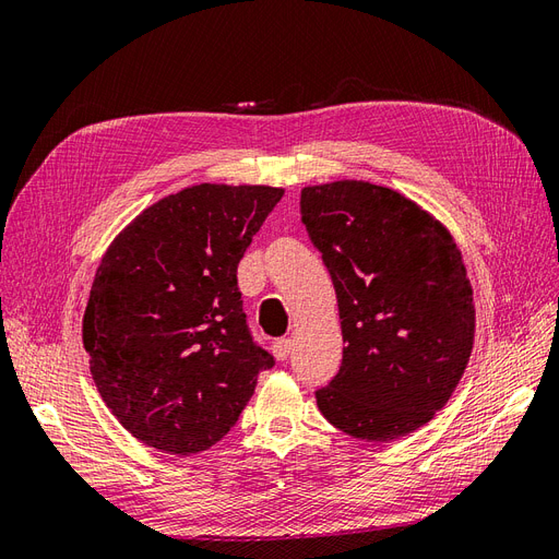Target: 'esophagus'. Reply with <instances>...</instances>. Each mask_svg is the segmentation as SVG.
<instances>
[{
  "mask_svg": "<svg viewBox=\"0 0 559 559\" xmlns=\"http://www.w3.org/2000/svg\"><path fill=\"white\" fill-rule=\"evenodd\" d=\"M289 352H292L289 337H277V341L273 343V354L277 357V361H284L286 357H289Z\"/></svg>",
  "mask_w": 559,
  "mask_h": 559,
  "instance_id": "34e87169",
  "label": "esophagus"
}]
</instances>
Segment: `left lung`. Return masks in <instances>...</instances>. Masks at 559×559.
<instances>
[{"label":"left lung","mask_w":559,"mask_h":559,"mask_svg":"<svg viewBox=\"0 0 559 559\" xmlns=\"http://www.w3.org/2000/svg\"><path fill=\"white\" fill-rule=\"evenodd\" d=\"M300 214L329 267L343 364L314 392L335 429L394 441L450 401L473 347L476 310L462 253L413 200L368 181L308 186Z\"/></svg>","instance_id":"left-lung-1"}]
</instances>
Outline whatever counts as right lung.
Returning <instances> with one entry per match:
<instances>
[{
    "mask_svg": "<svg viewBox=\"0 0 559 559\" xmlns=\"http://www.w3.org/2000/svg\"><path fill=\"white\" fill-rule=\"evenodd\" d=\"M282 195L191 186L144 210L107 249L83 347L99 396L138 441L179 456L212 448L275 366L249 331L238 263Z\"/></svg>",
    "mask_w": 559,
    "mask_h": 559,
    "instance_id": "right-lung-1",
    "label": "right lung"
}]
</instances>
